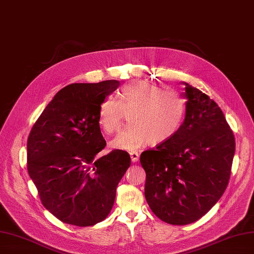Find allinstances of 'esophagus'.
I'll return each mask as SVG.
<instances>
[{"label": "esophagus", "mask_w": 254, "mask_h": 254, "mask_svg": "<svg viewBox=\"0 0 254 254\" xmlns=\"http://www.w3.org/2000/svg\"><path fill=\"white\" fill-rule=\"evenodd\" d=\"M130 158H131V161L133 163H135V162H137V161H139V153L137 152H130Z\"/></svg>", "instance_id": "esophagus-1"}]
</instances>
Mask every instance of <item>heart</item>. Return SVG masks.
<instances>
[{
    "instance_id": "obj_1",
    "label": "heart",
    "mask_w": 254,
    "mask_h": 254,
    "mask_svg": "<svg viewBox=\"0 0 254 254\" xmlns=\"http://www.w3.org/2000/svg\"><path fill=\"white\" fill-rule=\"evenodd\" d=\"M124 111L130 112L131 126L112 141L115 148L134 151L151 144L172 140L180 131L187 102L180 94L147 80H133L120 91L119 101L106 97L99 106L98 123L106 132L119 131Z\"/></svg>"
}]
</instances>
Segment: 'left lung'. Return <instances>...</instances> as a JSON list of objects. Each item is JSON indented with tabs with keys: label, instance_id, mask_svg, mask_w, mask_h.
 I'll return each instance as SVG.
<instances>
[{
	"label": "left lung",
	"instance_id": "obj_1",
	"mask_svg": "<svg viewBox=\"0 0 254 254\" xmlns=\"http://www.w3.org/2000/svg\"><path fill=\"white\" fill-rule=\"evenodd\" d=\"M183 83L188 102L180 131L140 158L146 201L157 217L177 226L201 218L219 200L235 152L234 134L218 105Z\"/></svg>",
	"mask_w": 254,
	"mask_h": 254
}]
</instances>
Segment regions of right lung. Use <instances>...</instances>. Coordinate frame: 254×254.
<instances>
[{"label":"right lung","mask_w":254,"mask_h":254,"mask_svg":"<svg viewBox=\"0 0 254 254\" xmlns=\"http://www.w3.org/2000/svg\"><path fill=\"white\" fill-rule=\"evenodd\" d=\"M118 80L72 83L45 107L27 140V171L41 202L68 225L93 226L110 213L118 184L131 164L129 153L112 150L98 123L104 99Z\"/></svg>","instance_id":"1"}]
</instances>
